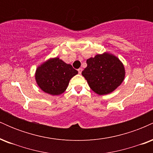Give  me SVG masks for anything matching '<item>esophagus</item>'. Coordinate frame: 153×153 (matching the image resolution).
<instances>
[{
    "label": "esophagus",
    "mask_w": 153,
    "mask_h": 153,
    "mask_svg": "<svg viewBox=\"0 0 153 153\" xmlns=\"http://www.w3.org/2000/svg\"><path fill=\"white\" fill-rule=\"evenodd\" d=\"M82 68H79V69L78 70V71L79 74H81V73H82Z\"/></svg>",
    "instance_id": "obj_1"
}]
</instances>
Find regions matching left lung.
<instances>
[{
	"label": "left lung",
	"instance_id": "8db88e82",
	"mask_svg": "<svg viewBox=\"0 0 153 153\" xmlns=\"http://www.w3.org/2000/svg\"><path fill=\"white\" fill-rule=\"evenodd\" d=\"M82 72L92 91L99 95L113 92L121 85L125 76L122 62L113 54L105 52L91 57Z\"/></svg>",
	"mask_w": 153,
	"mask_h": 153
}]
</instances>
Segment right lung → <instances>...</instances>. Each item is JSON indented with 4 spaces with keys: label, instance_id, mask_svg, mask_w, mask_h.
<instances>
[{
    "label": "right lung",
    "instance_id": "right-lung-1",
    "mask_svg": "<svg viewBox=\"0 0 153 153\" xmlns=\"http://www.w3.org/2000/svg\"><path fill=\"white\" fill-rule=\"evenodd\" d=\"M78 73L71 65L63 62L59 57H54L36 68L35 79L44 92L57 96L65 92L70 80Z\"/></svg>",
    "mask_w": 153,
    "mask_h": 153
}]
</instances>
